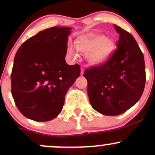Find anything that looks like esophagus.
<instances>
[{
	"label": "esophagus",
	"instance_id": "esophagus-1",
	"mask_svg": "<svg viewBox=\"0 0 155 155\" xmlns=\"http://www.w3.org/2000/svg\"><path fill=\"white\" fill-rule=\"evenodd\" d=\"M84 73V68H81V75H83Z\"/></svg>",
	"mask_w": 155,
	"mask_h": 155
}]
</instances>
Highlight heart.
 <instances>
[{"instance_id": "obj_1", "label": "heart", "mask_w": 155, "mask_h": 155, "mask_svg": "<svg viewBox=\"0 0 155 155\" xmlns=\"http://www.w3.org/2000/svg\"><path fill=\"white\" fill-rule=\"evenodd\" d=\"M116 49V41L111 36L101 34L84 35L76 41V47L69 45L68 53L76 58L78 51L87 53L86 59L92 65H99L106 61Z\"/></svg>"}]
</instances>
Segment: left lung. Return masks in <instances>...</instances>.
<instances>
[{
  "mask_svg": "<svg viewBox=\"0 0 155 155\" xmlns=\"http://www.w3.org/2000/svg\"><path fill=\"white\" fill-rule=\"evenodd\" d=\"M120 34L117 49L106 63L84 73L92 108L107 116L123 114L139 101L144 90V58L128 32L114 25Z\"/></svg>",
  "mask_w": 155,
  "mask_h": 155,
  "instance_id": "obj_1",
  "label": "left lung"
}]
</instances>
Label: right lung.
I'll list each match as a JSON object with an SVG mask.
<instances>
[{
  "instance_id": "add662e5",
  "label": "right lung",
  "mask_w": 155,
  "mask_h": 155,
  "mask_svg": "<svg viewBox=\"0 0 155 155\" xmlns=\"http://www.w3.org/2000/svg\"><path fill=\"white\" fill-rule=\"evenodd\" d=\"M69 27H52L28 38L14 60L12 94L27 118L47 122L63 109L68 89L80 75V66L65 60Z\"/></svg>"
}]
</instances>
